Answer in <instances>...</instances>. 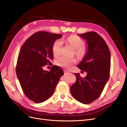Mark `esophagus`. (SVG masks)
<instances>
[{
	"label": "esophagus",
	"mask_w": 127,
	"mask_h": 127,
	"mask_svg": "<svg viewBox=\"0 0 127 127\" xmlns=\"http://www.w3.org/2000/svg\"><path fill=\"white\" fill-rule=\"evenodd\" d=\"M64 75H67V74H69V72L67 71V70H64Z\"/></svg>",
	"instance_id": "1"
}]
</instances>
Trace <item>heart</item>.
Listing matches in <instances>:
<instances>
[{
	"instance_id": "obj_1",
	"label": "heart",
	"mask_w": 127,
	"mask_h": 127,
	"mask_svg": "<svg viewBox=\"0 0 127 127\" xmlns=\"http://www.w3.org/2000/svg\"><path fill=\"white\" fill-rule=\"evenodd\" d=\"M68 43L71 47L75 49V53L76 57L79 59H82L85 56L87 52V49L84 46V42L79 37L75 35H71L68 36L67 39ZM63 48V42L61 40H57L53 43L52 51L53 56H59ZM55 63L57 66L63 68L68 69L70 68L73 64L76 63L75 59H69L64 57H60L56 59Z\"/></svg>"
}]
</instances>
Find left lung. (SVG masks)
<instances>
[{"mask_svg": "<svg viewBox=\"0 0 127 127\" xmlns=\"http://www.w3.org/2000/svg\"><path fill=\"white\" fill-rule=\"evenodd\" d=\"M78 35L87 40L88 49L77 67L87 74L85 77H82L79 73H75L76 80L70 86V92L76 100L87 104L100 96L109 80L111 54L105 41L96 32Z\"/></svg>", "mask_w": 127, "mask_h": 127, "instance_id": "left-lung-1", "label": "left lung"}]
</instances>
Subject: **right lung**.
Masks as SVG:
<instances>
[{
    "instance_id": "add662e5",
    "label": "right lung",
    "mask_w": 127,
    "mask_h": 127,
    "mask_svg": "<svg viewBox=\"0 0 127 127\" xmlns=\"http://www.w3.org/2000/svg\"><path fill=\"white\" fill-rule=\"evenodd\" d=\"M63 35L39 31L29 37L19 53L16 72L22 89L30 100L40 103L47 100L54 92L62 69L53 66L50 71L44 70L46 64L53 59L52 47Z\"/></svg>"
}]
</instances>
